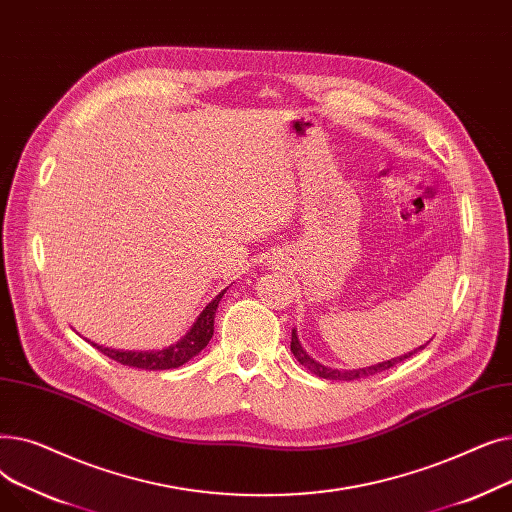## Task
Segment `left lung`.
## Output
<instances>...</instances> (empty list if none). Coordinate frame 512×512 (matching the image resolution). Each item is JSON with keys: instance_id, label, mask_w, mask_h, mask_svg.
Listing matches in <instances>:
<instances>
[{"instance_id": "obj_1", "label": "left lung", "mask_w": 512, "mask_h": 512, "mask_svg": "<svg viewBox=\"0 0 512 512\" xmlns=\"http://www.w3.org/2000/svg\"><path fill=\"white\" fill-rule=\"evenodd\" d=\"M419 348H423V346H419ZM290 351L294 353V357H297V361H299L301 365H305L311 373L319 375V378H326V380H344V382H348V380H361V378H367V375H375V373H380V371H386V369L394 367L396 363L405 361V359H409V357L413 355V353H409V355H405V357H398V359H392V361H384V363L371 365V367H365V369L338 371V369H332V367H326V365H321V363L313 361V359L303 351V346L299 344V338H297V334H294V330H292V338H290Z\"/></svg>"}]
</instances>
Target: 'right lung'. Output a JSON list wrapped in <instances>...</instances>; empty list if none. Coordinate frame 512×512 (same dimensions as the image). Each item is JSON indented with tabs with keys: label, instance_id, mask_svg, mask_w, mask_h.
Returning a JSON list of instances; mask_svg holds the SVG:
<instances>
[{
	"label": "right lung",
	"instance_id": "1",
	"mask_svg": "<svg viewBox=\"0 0 512 512\" xmlns=\"http://www.w3.org/2000/svg\"><path fill=\"white\" fill-rule=\"evenodd\" d=\"M222 290L218 297H215L205 309L203 313L197 317L195 326L191 328L178 344L164 348V351H157V353H132V351H114V348H103L97 346L99 351L110 357L122 365L128 367H137V369H145V371H161V369H176L180 365H184L186 361H191L195 355H199L203 348L209 344L211 336H213V317H215V309H218L222 297H224Z\"/></svg>",
	"mask_w": 512,
	"mask_h": 512
}]
</instances>
